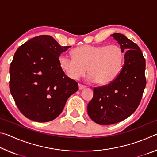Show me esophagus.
<instances>
[{
    "instance_id": "1",
    "label": "esophagus",
    "mask_w": 157,
    "mask_h": 157,
    "mask_svg": "<svg viewBox=\"0 0 157 157\" xmlns=\"http://www.w3.org/2000/svg\"><path fill=\"white\" fill-rule=\"evenodd\" d=\"M78 86H79V90H82V89H85V86H84V85H82V84H78Z\"/></svg>"
}]
</instances>
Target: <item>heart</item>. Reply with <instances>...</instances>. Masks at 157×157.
Here are the masks:
<instances>
[{"instance_id": "obj_1", "label": "heart", "mask_w": 157, "mask_h": 157, "mask_svg": "<svg viewBox=\"0 0 157 157\" xmlns=\"http://www.w3.org/2000/svg\"><path fill=\"white\" fill-rule=\"evenodd\" d=\"M73 57L62 55L59 66L66 75L78 79L86 74L88 79L96 84L110 83L119 75L123 67L124 53L118 45L93 46L83 45L72 50Z\"/></svg>"}]
</instances>
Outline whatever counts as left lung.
<instances>
[{
	"mask_svg": "<svg viewBox=\"0 0 157 157\" xmlns=\"http://www.w3.org/2000/svg\"><path fill=\"white\" fill-rule=\"evenodd\" d=\"M124 54V62L117 78L105 86L94 89L87 106L88 115L101 125L119 123L139 107L146 85L145 59L137 45L120 33L111 34Z\"/></svg>",
	"mask_w": 157,
	"mask_h": 157,
	"instance_id": "8db88e82",
	"label": "left lung"
}]
</instances>
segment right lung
<instances>
[{"label":"right lung","instance_id":"add662e5","mask_svg":"<svg viewBox=\"0 0 157 157\" xmlns=\"http://www.w3.org/2000/svg\"><path fill=\"white\" fill-rule=\"evenodd\" d=\"M71 46L40 35L16 51L10 67V89L18 109L26 118L44 123L62 113L68 98L78 90V82L65 75L59 57Z\"/></svg>","mask_w":157,"mask_h":157}]
</instances>
